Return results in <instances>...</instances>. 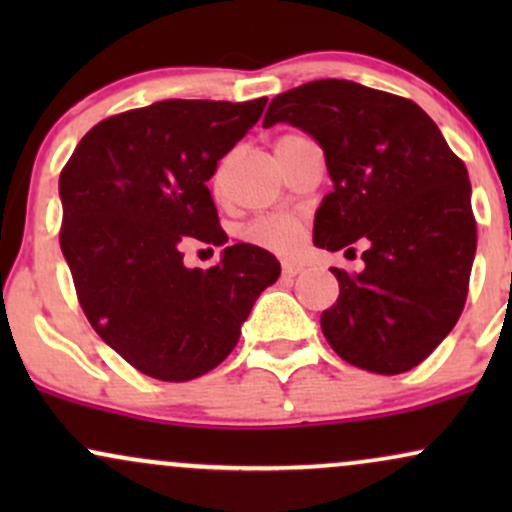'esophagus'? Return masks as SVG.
<instances>
[{
    "instance_id": "1",
    "label": "esophagus",
    "mask_w": 512,
    "mask_h": 512,
    "mask_svg": "<svg viewBox=\"0 0 512 512\" xmlns=\"http://www.w3.org/2000/svg\"><path fill=\"white\" fill-rule=\"evenodd\" d=\"M301 269H303L301 262H284V264H281V274H284V276L301 274Z\"/></svg>"
}]
</instances>
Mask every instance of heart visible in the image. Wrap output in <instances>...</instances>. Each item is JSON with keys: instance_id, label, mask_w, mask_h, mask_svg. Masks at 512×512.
<instances>
[{"instance_id": "1", "label": "heart", "mask_w": 512, "mask_h": 512, "mask_svg": "<svg viewBox=\"0 0 512 512\" xmlns=\"http://www.w3.org/2000/svg\"><path fill=\"white\" fill-rule=\"evenodd\" d=\"M296 134H286V137L276 139V144L286 142V139H293ZM243 236L250 240L252 245L272 252H291L296 250V245L301 243L303 226L301 221L293 219L289 214H269L260 216V219L250 221L245 226Z\"/></svg>"}]
</instances>
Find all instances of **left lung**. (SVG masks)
I'll return each mask as SVG.
<instances>
[{
    "instance_id": "8db88e82",
    "label": "left lung",
    "mask_w": 512,
    "mask_h": 512,
    "mask_svg": "<svg viewBox=\"0 0 512 512\" xmlns=\"http://www.w3.org/2000/svg\"><path fill=\"white\" fill-rule=\"evenodd\" d=\"M276 122L301 127L325 151L334 190L315 214L317 248L368 240L361 274L332 267L339 298L320 317L322 334L351 366L407 373L448 337L467 301L477 221L462 158L414 101L356 81L281 93L264 115V127Z\"/></svg>"
}]
</instances>
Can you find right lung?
Instances as JSON below:
<instances>
[{
    "label": "right lung",
    "instance_id": "add662e5",
    "mask_svg": "<svg viewBox=\"0 0 512 512\" xmlns=\"http://www.w3.org/2000/svg\"><path fill=\"white\" fill-rule=\"evenodd\" d=\"M267 98L161 101L98 122L60 175V248L93 330L129 366L166 383L214 370L238 344L279 262L257 245L187 269L190 240L226 243L207 180Z\"/></svg>",
    "mask_w": 512,
    "mask_h": 512
}]
</instances>
